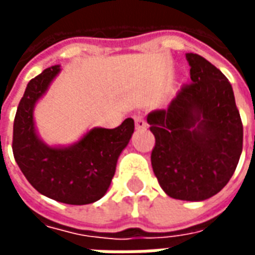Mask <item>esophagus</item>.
Returning <instances> with one entry per match:
<instances>
[{"label": "esophagus", "instance_id": "esophagus-1", "mask_svg": "<svg viewBox=\"0 0 255 255\" xmlns=\"http://www.w3.org/2000/svg\"><path fill=\"white\" fill-rule=\"evenodd\" d=\"M135 127H136V129H144V128L147 127L143 116H140V115L135 116Z\"/></svg>", "mask_w": 255, "mask_h": 255}]
</instances>
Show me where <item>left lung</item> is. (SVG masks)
<instances>
[{
    "label": "left lung",
    "mask_w": 255,
    "mask_h": 255,
    "mask_svg": "<svg viewBox=\"0 0 255 255\" xmlns=\"http://www.w3.org/2000/svg\"><path fill=\"white\" fill-rule=\"evenodd\" d=\"M191 83L183 84L166 109L150 112L155 138L151 166L175 199L203 201L225 187L243 147V126L232 86L199 54H186Z\"/></svg>",
    "instance_id": "1"
}]
</instances>
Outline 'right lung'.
Listing matches in <instances>:
<instances>
[{"instance_id": "add662e5", "label": "right lung", "mask_w": 255, "mask_h": 255, "mask_svg": "<svg viewBox=\"0 0 255 255\" xmlns=\"http://www.w3.org/2000/svg\"><path fill=\"white\" fill-rule=\"evenodd\" d=\"M60 72L46 68L31 79L13 123L14 160L25 179L42 195L68 205H87L105 195L115 176L119 155L132 136V119L119 127L93 128L69 147H50L38 138L32 111L35 102Z\"/></svg>"}]
</instances>
